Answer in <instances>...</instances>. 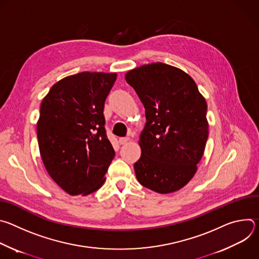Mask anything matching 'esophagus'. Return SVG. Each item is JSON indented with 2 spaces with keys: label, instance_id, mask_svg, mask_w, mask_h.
Masks as SVG:
<instances>
[{
  "label": "esophagus",
  "instance_id": "34e87169",
  "mask_svg": "<svg viewBox=\"0 0 259 259\" xmlns=\"http://www.w3.org/2000/svg\"><path fill=\"white\" fill-rule=\"evenodd\" d=\"M129 140H130L129 137H122V138L119 139V143H120V144H126Z\"/></svg>",
  "mask_w": 259,
  "mask_h": 259
}]
</instances>
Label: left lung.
<instances>
[{
	"mask_svg": "<svg viewBox=\"0 0 259 259\" xmlns=\"http://www.w3.org/2000/svg\"><path fill=\"white\" fill-rule=\"evenodd\" d=\"M125 79L145 108L136 178L159 194L176 192L193 178L205 151L206 100L187 72L162 62L131 69Z\"/></svg>",
	"mask_w": 259,
	"mask_h": 259,
	"instance_id": "obj_1",
	"label": "left lung"
}]
</instances>
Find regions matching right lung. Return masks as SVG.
Returning <instances> with one entry per match:
<instances>
[{
	"label": "right lung",
	"mask_w": 259,
	"mask_h": 259,
	"mask_svg": "<svg viewBox=\"0 0 259 259\" xmlns=\"http://www.w3.org/2000/svg\"><path fill=\"white\" fill-rule=\"evenodd\" d=\"M116 79V72L83 71L58 81L42 101L40 154L51 178L70 196L100 189L115 157L103 107Z\"/></svg>",
	"instance_id": "1"
}]
</instances>
